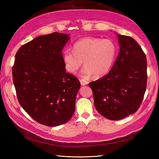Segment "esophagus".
Instances as JSON below:
<instances>
[{"label":"esophagus","instance_id":"esophagus-1","mask_svg":"<svg viewBox=\"0 0 159 159\" xmlns=\"http://www.w3.org/2000/svg\"><path fill=\"white\" fill-rule=\"evenodd\" d=\"M80 84H81V85H87V84H88V82H87V80L82 79L80 80Z\"/></svg>","mask_w":159,"mask_h":159}]
</instances>
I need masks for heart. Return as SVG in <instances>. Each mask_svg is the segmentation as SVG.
<instances>
[{"mask_svg": "<svg viewBox=\"0 0 159 159\" xmlns=\"http://www.w3.org/2000/svg\"><path fill=\"white\" fill-rule=\"evenodd\" d=\"M117 46L112 40L96 38H85L74 43L73 50L65 49L63 59L66 69L75 74L81 66L85 76H102L112 67L117 53Z\"/></svg>", "mask_w": 159, "mask_h": 159, "instance_id": "heart-1", "label": "heart"}]
</instances>
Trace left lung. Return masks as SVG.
Segmentation results:
<instances>
[{
	"label": "left lung",
	"instance_id": "1",
	"mask_svg": "<svg viewBox=\"0 0 159 159\" xmlns=\"http://www.w3.org/2000/svg\"><path fill=\"white\" fill-rule=\"evenodd\" d=\"M120 52L107 75L89 83L98 112L119 120L139 109L147 86V59L131 37L117 35Z\"/></svg>",
	"mask_w": 159,
	"mask_h": 159
}]
</instances>
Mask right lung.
Returning <instances> with one entry per match:
<instances>
[{
  "mask_svg": "<svg viewBox=\"0 0 159 159\" xmlns=\"http://www.w3.org/2000/svg\"><path fill=\"white\" fill-rule=\"evenodd\" d=\"M69 35L54 32L25 43L16 52L13 82L20 105L48 126L66 123L75 111L79 79L66 72L62 50Z\"/></svg>",
  "mask_w": 159,
  "mask_h": 159,
  "instance_id": "add662e5",
  "label": "right lung"
}]
</instances>
